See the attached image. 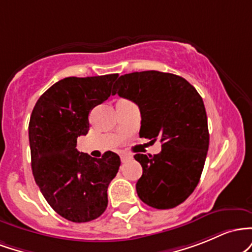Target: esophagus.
I'll return each instance as SVG.
<instances>
[{
  "label": "esophagus",
  "mask_w": 252,
  "mask_h": 252,
  "mask_svg": "<svg viewBox=\"0 0 252 252\" xmlns=\"http://www.w3.org/2000/svg\"><path fill=\"white\" fill-rule=\"evenodd\" d=\"M120 158H121V162H126V160L131 159L132 156L129 154H126V152H123V154H120Z\"/></svg>",
  "instance_id": "esophagus-1"
}]
</instances>
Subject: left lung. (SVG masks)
Here are the masks:
<instances>
[{
  "label": "left lung",
  "mask_w": 252,
  "mask_h": 252,
  "mask_svg": "<svg viewBox=\"0 0 252 252\" xmlns=\"http://www.w3.org/2000/svg\"><path fill=\"white\" fill-rule=\"evenodd\" d=\"M115 94L139 107L140 138L162 143L159 154L134 156L143 166L135 185L138 196L157 210L176 207L196 188L207 156L210 133L202 97L183 77L155 70L120 76L113 86Z\"/></svg>",
  "instance_id": "8db88e82"
}]
</instances>
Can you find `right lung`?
I'll list each match as a JSON object with an SVG mask.
<instances>
[{
    "mask_svg": "<svg viewBox=\"0 0 252 252\" xmlns=\"http://www.w3.org/2000/svg\"><path fill=\"white\" fill-rule=\"evenodd\" d=\"M118 76L63 78L39 97L31 115L33 176L51 207L70 221H92L108 205L107 189L120 157L107 151L97 159L76 146L88 133L90 111L112 95Z\"/></svg>",
    "mask_w": 252,
    "mask_h": 252,
    "instance_id": "add662e5",
    "label": "right lung"
}]
</instances>
